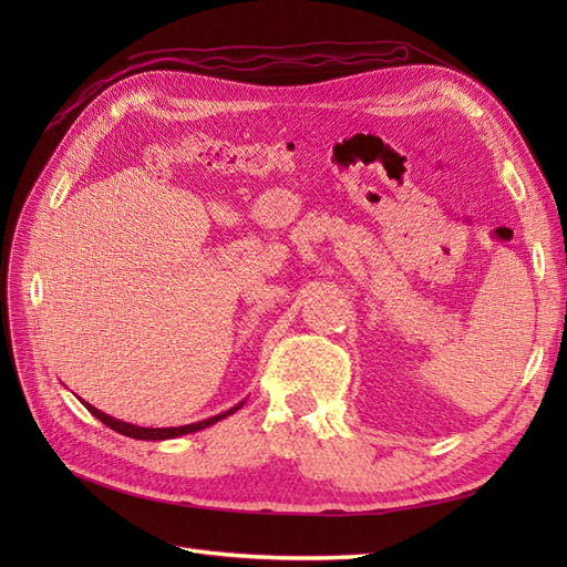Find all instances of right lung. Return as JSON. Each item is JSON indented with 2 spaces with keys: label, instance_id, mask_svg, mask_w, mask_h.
Returning a JSON list of instances; mask_svg holds the SVG:
<instances>
[{
  "label": "right lung",
  "instance_id": "right-lung-1",
  "mask_svg": "<svg viewBox=\"0 0 567 567\" xmlns=\"http://www.w3.org/2000/svg\"><path fill=\"white\" fill-rule=\"evenodd\" d=\"M82 404L87 406L101 423H106L109 427H113L115 433L134 437V440H169V437H179V435H186V433H196V431H203V427H208V425H213V423H217V421H221V419L231 416L234 411H238V409L244 406V402H241V404H236L234 409L225 411V414L213 416V419H205V421H198V423H192V425H179V427H140V425H132V423H125V421H117V419L104 414V411L94 409V406L87 404V402H82Z\"/></svg>",
  "mask_w": 567,
  "mask_h": 567
}]
</instances>
